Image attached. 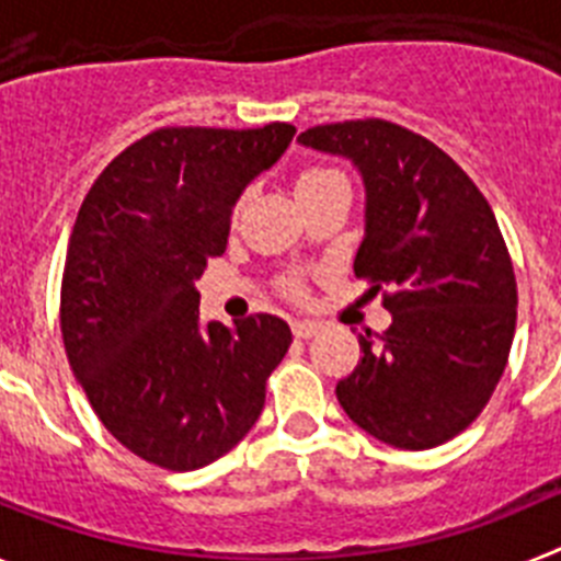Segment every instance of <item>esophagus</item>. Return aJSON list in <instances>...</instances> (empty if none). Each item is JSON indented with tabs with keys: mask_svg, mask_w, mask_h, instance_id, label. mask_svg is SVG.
Listing matches in <instances>:
<instances>
[{
	"mask_svg": "<svg viewBox=\"0 0 561 561\" xmlns=\"http://www.w3.org/2000/svg\"><path fill=\"white\" fill-rule=\"evenodd\" d=\"M317 329H320V325L311 323V320H295V323H291V334H295L297 340H309L311 334H317Z\"/></svg>",
	"mask_w": 561,
	"mask_h": 561,
	"instance_id": "34e87169",
	"label": "esophagus"
}]
</instances>
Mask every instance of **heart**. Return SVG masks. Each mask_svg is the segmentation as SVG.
<instances>
[{
  "instance_id": "1",
  "label": "heart",
  "mask_w": 561,
  "mask_h": 561,
  "mask_svg": "<svg viewBox=\"0 0 561 561\" xmlns=\"http://www.w3.org/2000/svg\"><path fill=\"white\" fill-rule=\"evenodd\" d=\"M334 180H342V176L336 171H331V168H306V171L297 176V193L311 191V187H320L325 185V182H334ZM286 289H289L291 295H300V284H297V280H289Z\"/></svg>"
}]
</instances>
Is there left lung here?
Instances as JSON below:
<instances>
[{"label": "left lung", "mask_w": 561, "mask_h": 561, "mask_svg": "<svg viewBox=\"0 0 561 561\" xmlns=\"http://www.w3.org/2000/svg\"><path fill=\"white\" fill-rule=\"evenodd\" d=\"M297 142L359 171L354 272L393 314L385 334H359L365 356L336 399L390 447H438L478 419L512 351L517 280L492 207L449 153L396 123H331Z\"/></svg>", "instance_id": "obj_1"}]
</instances>
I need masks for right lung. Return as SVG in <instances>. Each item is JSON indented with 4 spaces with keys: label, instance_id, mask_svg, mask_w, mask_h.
<instances>
[{
    "label": "right lung",
    "instance_id": "1",
    "mask_svg": "<svg viewBox=\"0 0 561 561\" xmlns=\"http://www.w3.org/2000/svg\"><path fill=\"white\" fill-rule=\"evenodd\" d=\"M295 126L157 128L89 187L69 236L61 334L103 427L171 472L219 460L264 410L291 345L280 317L202 323L196 280L227 250L238 196Z\"/></svg>",
    "mask_w": 561,
    "mask_h": 561
}]
</instances>
